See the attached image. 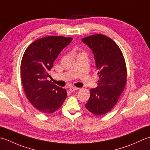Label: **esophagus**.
<instances>
[{
	"label": "esophagus",
	"mask_w": 150,
	"mask_h": 150,
	"mask_svg": "<svg viewBox=\"0 0 150 150\" xmlns=\"http://www.w3.org/2000/svg\"><path fill=\"white\" fill-rule=\"evenodd\" d=\"M79 89L78 88H76V87H71L69 88V91H71V92H74L76 90H78Z\"/></svg>",
	"instance_id": "34e87169"
}]
</instances>
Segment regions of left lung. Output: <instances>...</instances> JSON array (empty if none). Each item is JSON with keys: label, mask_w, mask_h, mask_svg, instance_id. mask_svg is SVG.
I'll list each match as a JSON object with an SVG mask.
<instances>
[{"label": "left lung", "mask_w": 150, "mask_h": 150, "mask_svg": "<svg viewBox=\"0 0 150 150\" xmlns=\"http://www.w3.org/2000/svg\"><path fill=\"white\" fill-rule=\"evenodd\" d=\"M93 51L99 80L96 88L90 90L85 108L95 115L108 113L117 104L127 81V69L120 48L111 38L94 34L82 38Z\"/></svg>", "instance_id": "left-lung-1"}]
</instances>
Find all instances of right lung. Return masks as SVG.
I'll return each mask as SVG.
<instances>
[{
	"instance_id": "add662e5",
	"label": "right lung",
	"mask_w": 150,
	"mask_h": 150,
	"mask_svg": "<svg viewBox=\"0 0 150 150\" xmlns=\"http://www.w3.org/2000/svg\"><path fill=\"white\" fill-rule=\"evenodd\" d=\"M72 38L48 36L33 41L26 48L21 63L23 88L30 102L45 114L52 113L62 105L67 98L65 88L48 81V72L54 62Z\"/></svg>"
}]
</instances>
